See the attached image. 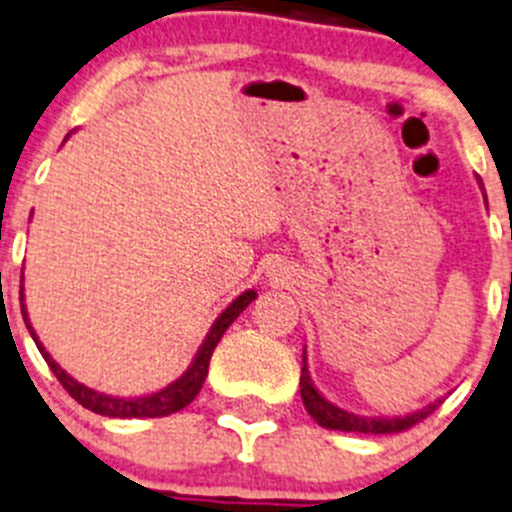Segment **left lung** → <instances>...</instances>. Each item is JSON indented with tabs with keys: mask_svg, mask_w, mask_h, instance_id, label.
<instances>
[{
	"mask_svg": "<svg viewBox=\"0 0 512 512\" xmlns=\"http://www.w3.org/2000/svg\"><path fill=\"white\" fill-rule=\"evenodd\" d=\"M300 396H303V404L308 409L310 417L326 429H338V432H361V434H396L404 432V429H412L414 424H419L422 419H427L434 409L442 404V399L429 404V407L419 409V412L407 414V417H396V419H366V417H353V414L343 412V409L333 407L323 399L315 386L310 384L308 369L300 371Z\"/></svg>",
	"mask_w": 512,
	"mask_h": 512,
	"instance_id": "left-lung-1",
	"label": "left lung"
}]
</instances>
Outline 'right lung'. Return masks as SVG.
Here are the masks:
<instances>
[{"label":"right lung","mask_w":512,"mask_h":512,"mask_svg":"<svg viewBox=\"0 0 512 512\" xmlns=\"http://www.w3.org/2000/svg\"><path fill=\"white\" fill-rule=\"evenodd\" d=\"M19 295H22V290H19ZM257 298L255 290H247V293H242L240 298L234 300L232 305H229L227 310H224L222 315H219L217 321H214L212 331H209L207 341L202 343V348H199L197 358H194V364H191V369L186 371L181 379H176L174 384H169L166 389L156 391V394L151 396H141V399H113V396H105V394H98V391L88 389V386L78 384V381L73 379V376H68L65 371L60 369V366L55 364L50 358V353L42 348V343L37 341L35 331H32L30 326V318H27V310L25 305H22V315H25V323L27 328H30L32 338H35L37 348H40V353L45 356L47 366L52 369V374L57 376V381L62 384V389L68 391L70 396H73L78 404H83L85 409H90V412L95 414H103V417H118V419H143V417H169V414L179 412V409H184L189 401H194V396L199 394V389H202L204 379H207V371H209V358H212L214 348H217L219 338L224 336V331H227L229 326L234 323V318L242 313V310L247 308V305L252 303V300ZM22 300V298H19Z\"/></svg>","instance_id":"add662e5"}]
</instances>
